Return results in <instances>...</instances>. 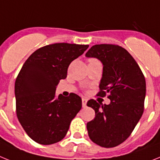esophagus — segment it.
Wrapping results in <instances>:
<instances>
[{
    "label": "esophagus",
    "instance_id": "34e87169",
    "mask_svg": "<svg viewBox=\"0 0 160 160\" xmlns=\"http://www.w3.org/2000/svg\"><path fill=\"white\" fill-rule=\"evenodd\" d=\"M87 104V99L86 98H82V106L83 107H86Z\"/></svg>",
    "mask_w": 160,
    "mask_h": 160
}]
</instances>
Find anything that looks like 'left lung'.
<instances>
[{"label":"left lung","instance_id":"1","mask_svg":"<svg viewBox=\"0 0 160 160\" xmlns=\"http://www.w3.org/2000/svg\"><path fill=\"white\" fill-rule=\"evenodd\" d=\"M102 62L103 72L97 96L107 97L109 105L93 99L87 106L95 111V118L87 123L92 142L111 148L121 144L131 135L144 111L146 80L132 55L121 46L95 45L86 53Z\"/></svg>","mask_w":160,"mask_h":160}]
</instances>
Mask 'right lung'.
Returning a JSON list of instances; mask_svg holds the SVG:
<instances>
[{"mask_svg":"<svg viewBox=\"0 0 160 160\" xmlns=\"http://www.w3.org/2000/svg\"><path fill=\"white\" fill-rule=\"evenodd\" d=\"M88 45L56 43L36 50L16 78V114L28 136L39 144L60 142L70 123L82 107L76 93L56 96L60 80L68 76L73 60L82 55Z\"/></svg>","mask_w":160,"mask_h":160,"instance_id":"obj_1","label":"right lung"}]
</instances>
